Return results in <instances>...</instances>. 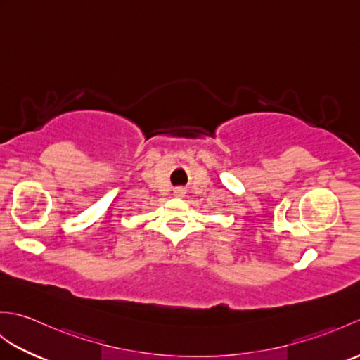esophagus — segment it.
Listing matches in <instances>:
<instances>
[{
    "instance_id": "esophagus-1",
    "label": "esophagus",
    "mask_w": 360,
    "mask_h": 360,
    "mask_svg": "<svg viewBox=\"0 0 360 360\" xmlns=\"http://www.w3.org/2000/svg\"><path fill=\"white\" fill-rule=\"evenodd\" d=\"M173 195H174L176 198H182V196H184V190H182V188H176L174 192H173Z\"/></svg>"
}]
</instances>
